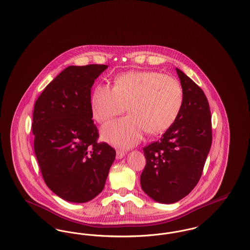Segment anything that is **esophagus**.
Listing matches in <instances>:
<instances>
[{
  "label": "esophagus",
  "instance_id": "1",
  "mask_svg": "<svg viewBox=\"0 0 250 250\" xmlns=\"http://www.w3.org/2000/svg\"><path fill=\"white\" fill-rule=\"evenodd\" d=\"M125 152L123 151V150H117V151H116V158H117V159L123 158V157L125 156Z\"/></svg>",
  "mask_w": 250,
  "mask_h": 250
}]
</instances>
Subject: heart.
I'll list each match as a JSON object with an SVG mask.
<instances>
[{"mask_svg":"<svg viewBox=\"0 0 250 250\" xmlns=\"http://www.w3.org/2000/svg\"><path fill=\"white\" fill-rule=\"evenodd\" d=\"M184 104V90L177 79L157 71L127 72L118 75L112 89L97 85L91 97L93 117L103 124L123 113L129 115L103 126L102 138L114 145L130 147L143 132L155 136L176 121Z\"/></svg>","mask_w":250,"mask_h":250,"instance_id":"heart-1","label":"heart"}]
</instances>
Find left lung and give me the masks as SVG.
<instances>
[{"label":"left lung","mask_w":250,"mask_h":250,"mask_svg":"<svg viewBox=\"0 0 250 250\" xmlns=\"http://www.w3.org/2000/svg\"><path fill=\"white\" fill-rule=\"evenodd\" d=\"M184 104L176 121L156 142L143 147V190L155 202H178L197 186L212 144L209 103L202 89L176 68Z\"/></svg>","instance_id":"8db88e82"}]
</instances>
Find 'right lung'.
I'll return each mask as SVG.
<instances>
[{"label":"right lung","mask_w":250,"mask_h":250,"mask_svg":"<svg viewBox=\"0 0 250 250\" xmlns=\"http://www.w3.org/2000/svg\"><path fill=\"white\" fill-rule=\"evenodd\" d=\"M106 64L70 65L47 85L35 104L34 149L48 188L71 202L93 200L105 187L115 150L98 143L91 88Z\"/></svg>","instance_id":"right-lung-1"}]
</instances>
